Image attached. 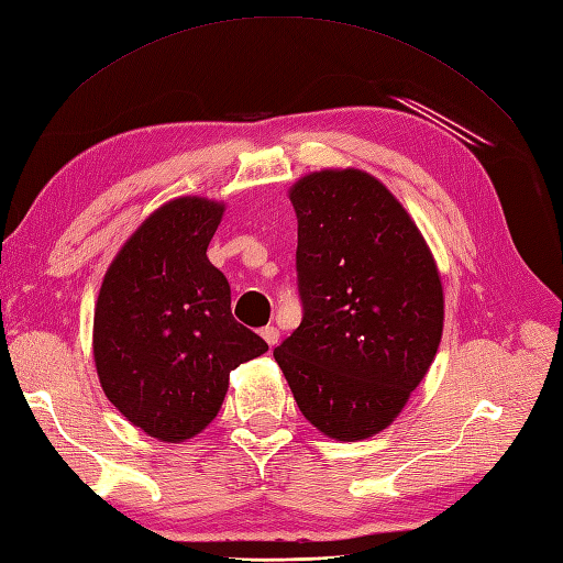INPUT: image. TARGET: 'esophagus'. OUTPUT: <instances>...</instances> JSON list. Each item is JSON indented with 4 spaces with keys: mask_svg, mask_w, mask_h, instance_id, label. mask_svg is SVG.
Here are the masks:
<instances>
[{
    "mask_svg": "<svg viewBox=\"0 0 563 563\" xmlns=\"http://www.w3.org/2000/svg\"><path fill=\"white\" fill-rule=\"evenodd\" d=\"M260 334H263V339L267 341V346H269V349H272V346H277V341H279V329H277V327H274V324H267Z\"/></svg>",
    "mask_w": 563,
    "mask_h": 563,
    "instance_id": "34e87169",
    "label": "esophagus"
}]
</instances>
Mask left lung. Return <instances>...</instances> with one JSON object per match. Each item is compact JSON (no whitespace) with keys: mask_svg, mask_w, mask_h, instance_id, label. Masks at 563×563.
I'll use <instances>...</instances> for the list:
<instances>
[{"mask_svg":"<svg viewBox=\"0 0 563 563\" xmlns=\"http://www.w3.org/2000/svg\"><path fill=\"white\" fill-rule=\"evenodd\" d=\"M289 198L303 320L274 358L312 428L336 442L367 440L401 413L440 349V269L373 174L310 172Z\"/></svg>","mask_w":563,"mask_h":563,"instance_id":"left-lung-1","label":"left lung"}]
</instances>
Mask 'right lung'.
Wrapping results in <instances>:
<instances>
[{
    "instance_id": "1",
    "label": "right lung",
    "mask_w": 563,
    "mask_h": 563,
    "mask_svg": "<svg viewBox=\"0 0 563 563\" xmlns=\"http://www.w3.org/2000/svg\"><path fill=\"white\" fill-rule=\"evenodd\" d=\"M224 202H164L109 265L92 322L100 385L119 413L159 442H186L222 408L229 373L267 351L231 314L208 260Z\"/></svg>"
}]
</instances>
